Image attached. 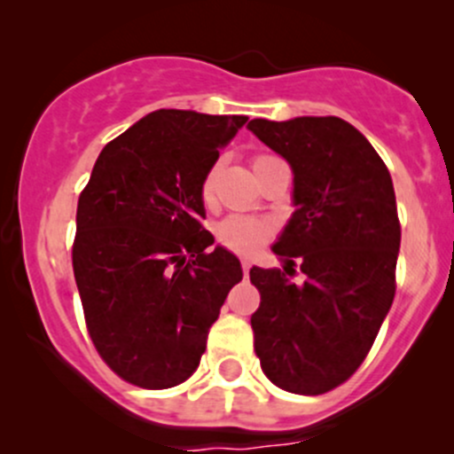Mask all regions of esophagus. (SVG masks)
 <instances>
[{
	"mask_svg": "<svg viewBox=\"0 0 454 454\" xmlns=\"http://www.w3.org/2000/svg\"><path fill=\"white\" fill-rule=\"evenodd\" d=\"M241 270H244V277H248V272H250V261H241Z\"/></svg>",
	"mask_w": 454,
	"mask_h": 454,
	"instance_id": "34e87169",
	"label": "esophagus"
}]
</instances>
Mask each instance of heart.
Returning a JSON list of instances; mask_svg holds the SVG:
<instances>
[{"label":"heart","instance_id":"heart-1","mask_svg":"<svg viewBox=\"0 0 454 454\" xmlns=\"http://www.w3.org/2000/svg\"><path fill=\"white\" fill-rule=\"evenodd\" d=\"M265 158H270L268 153L254 155L253 168L259 162H263ZM219 171H222V164L215 162L210 164L208 171L204 173L200 184V200L206 208H213L217 204V180ZM215 235L217 241L223 248L232 250L237 254H254L263 248L268 241H272V237L277 235V226L268 219L250 217V215H228L226 219L217 223L215 228Z\"/></svg>","mask_w":454,"mask_h":454}]
</instances>
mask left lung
<instances>
[{"label":"left lung","instance_id":"1","mask_svg":"<svg viewBox=\"0 0 454 454\" xmlns=\"http://www.w3.org/2000/svg\"><path fill=\"white\" fill-rule=\"evenodd\" d=\"M248 129L294 171V215L274 253L283 270H250L261 305L250 318L263 373L278 388L320 395L364 363L395 296L400 217L387 164L336 116ZM301 281L292 282L294 268Z\"/></svg>","mask_w":454,"mask_h":454}]
</instances>
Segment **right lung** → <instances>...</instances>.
<instances>
[{"mask_svg": "<svg viewBox=\"0 0 454 454\" xmlns=\"http://www.w3.org/2000/svg\"><path fill=\"white\" fill-rule=\"evenodd\" d=\"M246 121L158 109L105 145L81 191L72 268L87 333L134 387L191 378L244 277L235 254L208 250L200 184Z\"/></svg>", "mask_w": 454, "mask_h": 454, "instance_id": "obj_1", "label": "right lung"}]
</instances>
